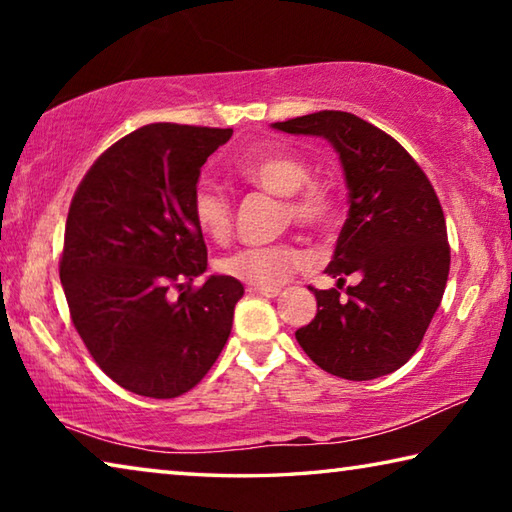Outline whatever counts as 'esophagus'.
Masks as SVG:
<instances>
[{
  "mask_svg": "<svg viewBox=\"0 0 512 512\" xmlns=\"http://www.w3.org/2000/svg\"><path fill=\"white\" fill-rule=\"evenodd\" d=\"M250 296H264V298H275L280 296V289H262V287H248Z\"/></svg>",
  "mask_w": 512,
  "mask_h": 512,
  "instance_id": "34e87169",
  "label": "esophagus"
}]
</instances>
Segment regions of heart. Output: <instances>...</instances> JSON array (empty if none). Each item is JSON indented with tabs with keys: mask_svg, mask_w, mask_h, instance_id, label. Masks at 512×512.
Here are the masks:
<instances>
[{
	"mask_svg": "<svg viewBox=\"0 0 512 512\" xmlns=\"http://www.w3.org/2000/svg\"><path fill=\"white\" fill-rule=\"evenodd\" d=\"M237 176L266 194L282 196V221L314 237H329L339 228L341 203L329 185L311 180V164L291 151H266L237 164ZM192 221L214 244L230 241L235 230L232 203L219 187L198 185L192 194ZM307 264V255L291 241L262 248H241L223 257L219 271L248 287L277 289Z\"/></svg>",
	"mask_w": 512,
	"mask_h": 512,
	"instance_id": "heart-1",
	"label": "heart"
}]
</instances>
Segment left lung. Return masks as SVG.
<instances>
[{"label":"left lung","mask_w":512,"mask_h":512,"mask_svg":"<svg viewBox=\"0 0 512 512\" xmlns=\"http://www.w3.org/2000/svg\"><path fill=\"white\" fill-rule=\"evenodd\" d=\"M293 135H320L341 155L350 212L318 311L296 339L329 375L368 381L402 368L427 334L449 275L445 214L427 173L381 128L341 110L277 121ZM352 276L348 290L342 284ZM344 296L341 297L340 293Z\"/></svg>","instance_id":"obj_1"}]
</instances>
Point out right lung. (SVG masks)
Wrapping results in <instances>:
<instances>
[{
  "mask_svg": "<svg viewBox=\"0 0 512 512\" xmlns=\"http://www.w3.org/2000/svg\"><path fill=\"white\" fill-rule=\"evenodd\" d=\"M232 128L149 124L108 146L76 187L58 271L69 318L126 391L171 400L219 359L244 287L212 275L192 221L207 158Z\"/></svg>",
  "mask_w": 512,
  "mask_h": 512,
  "instance_id": "right-lung-1",
  "label": "right lung"
}]
</instances>
